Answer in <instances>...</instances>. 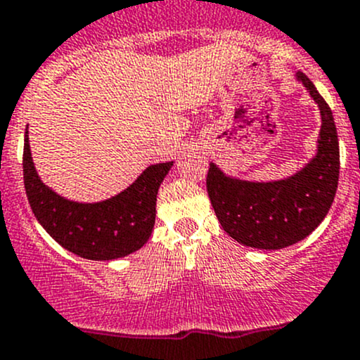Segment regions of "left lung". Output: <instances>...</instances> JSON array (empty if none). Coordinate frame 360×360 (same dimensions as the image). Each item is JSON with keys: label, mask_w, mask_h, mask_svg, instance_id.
Segmentation results:
<instances>
[{"label": "left lung", "mask_w": 360, "mask_h": 360, "mask_svg": "<svg viewBox=\"0 0 360 360\" xmlns=\"http://www.w3.org/2000/svg\"><path fill=\"white\" fill-rule=\"evenodd\" d=\"M302 82L320 108L316 155L296 175L278 181H245L210 165L206 191L220 226L241 245L278 250L304 240L319 227L334 201L340 179V143L333 112L302 71Z\"/></svg>", "instance_id": "8db88e82"}]
</instances>
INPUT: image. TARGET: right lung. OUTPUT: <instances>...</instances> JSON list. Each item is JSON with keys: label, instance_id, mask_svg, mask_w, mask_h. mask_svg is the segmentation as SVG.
I'll return each instance as SVG.
<instances>
[{"label": "right lung", "instance_id": "1", "mask_svg": "<svg viewBox=\"0 0 360 360\" xmlns=\"http://www.w3.org/2000/svg\"><path fill=\"white\" fill-rule=\"evenodd\" d=\"M172 166H148L133 185L106 201L77 202L60 198L40 180L27 131L24 138V187L34 217L60 247L91 261L126 257L147 243L155 224L159 185Z\"/></svg>", "mask_w": 360, "mask_h": 360}]
</instances>
